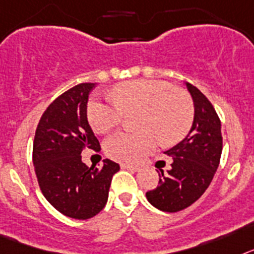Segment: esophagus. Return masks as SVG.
<instances>
[{
  "mask_svg": "<svg viewBox=\"0 0 254 254\" xmlns=\"http://www.w3.org/2000/svg\"><path fill=\"white\" fill-rule=\"evenodd\" d=\"M123 169H127V170H131V171H138L139 170V166H136V165H129V164H123L121 165Z\"/></svg>",
  "mask_w": 254,
  "mask_h": 254,
  "instance_id": "1",
  "label": "esophagus"
}]
</instances>
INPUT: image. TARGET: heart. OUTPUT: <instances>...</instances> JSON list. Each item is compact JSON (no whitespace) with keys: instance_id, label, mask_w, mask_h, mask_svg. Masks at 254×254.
I'll list each match as a JSON object with an SVG mask.
<instances>
[{"instance_id":"obj_1","label":"heart","mask_w":254,"mask_h":254,"mask_svg":"<svg viewBox=\"0 0 254 254\" xmlns=\"http://www.w3.org/2000/svg\"><path fill=\"white\" fill-rule=\"evenodd\" d=\"M114 101L102 102L92 98L87 116L97 133H106L118 127L125 115L139 114V134L119 131L105 140L106 154L123 162H136L161 144L174 145L190 131L194 105L190 97L162 80H134L121 83L112 90Z\"/></svg>"}]
</instances>
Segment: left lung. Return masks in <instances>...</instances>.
I'll return each instance as SVG.
<instances>
[{
    "instance_id": "1",
    "label": "left lung",
    "mask_w": 254,
    "mask_h": 254,
    "mask_svg": "<svg viewBox=\"0 0 254 254\" xmlns=\"http://www.w3.org/2000/svg\"><path fill=\"white\" fill-rule=\"evenodd\" d=\"M194 102V121L189 134L166 151L171 167L158 171L157 188L145 193L149 203L165 212H178L193 204L206 191L222 152L221 121L212 103L198 88L187 83Z\"/></svg>"
}]
</instances>
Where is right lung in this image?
I'll return each instance as SVG.
<instances>
[{"mask_svg": "<svg viewBox=\"0 0 254 254\" xmlns=\"http://www.w3.org/2000/svg\"><path fill=\"white\" fill-rule=\"evenodd\" d=\"M94 85L81 83L57 97L42 115L33 142V164L42 193L59 212L76 220L102 211L112 176L120 170L109 158L101 167L81 162L83 149H101L87 119L88 97Z\"/></svg>", "mask_w": 254, "mask_h": 254, "instance_id": "obj_1", "label": "right lung"}]
</instances>
